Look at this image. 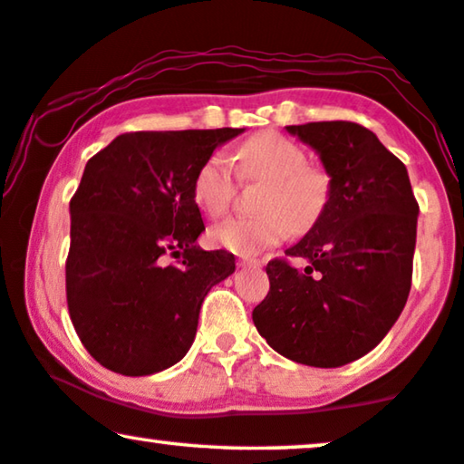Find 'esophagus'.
<instances>
[{
  "instance_id": "1",
  "label": "esophagus",
  "mask_w": 464,
  "mask_h": 464,
  "mask_svg": "<svg viewBox=\"0 0 464 464\" xmlns=\"http://www.w3.org/2000/svg\"><path fill=\"white\" fill-rule=\"evenodd\" d=\"M238 266H243V268H259V266H262V259H257V257H240L238 259Z\"/></svg>"
}]
</instances>
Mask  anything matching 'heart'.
<instances>
[{"instance_id": "heart-1", "label": "heart", "mask_w": 464, "mask_h": 464, "mask_svg": "<svg viewBox=\"0 0 464 464\" xmlns=\"http://www.w3.org/2000/svg\"><path fill=\"white\" fill-rule=\"evenodd\" d=\"M238 179L266 181L256 218H227L208 230V238L237 256H257L281 245L291 232L306 234L319 224L332 198V179L310 167L302 145L278 132H259L232 156ZM237 177L226 154L215 151L196 170L194 202L211 218L230 208Z\"/></svg>"}]
</instances>
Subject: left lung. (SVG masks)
<instances>
[{
	"label": "left lung",
	"mask_w": 464,
	"mask_h": 464,
	"mask_svg": "<svg viewBox=\"0 0 464 464\" xmlns=\"http://www.w3.org/2000/svg\"><path fill=\"white\" fill-rule=\"evenodd\" d=\"M316 150L332 177L319 224L285 251L308 259L266 266L270 291L253 323L278 354L313 367L363 357L408 302L418 202L405 164L365 126L346 120L287 126Z\"/></svg>",
	"instance_id": "obj_1"
}]
</instances>
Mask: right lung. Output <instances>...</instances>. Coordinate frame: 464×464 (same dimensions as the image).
I'll list each match as a JSON object with an SVG mask.
<instances>
[{"instance_id": "1", "label": "right lung", "mask_w": 464, "mask_h": 464, "mask_svg": "<svg viewBox=\"0 0 464 464\" xmlns=\"http://www.w3.org/2000/svg\"><path fill=\"white\" fill-rule=\"evenodd\" d=\"M243 129L124 132L88 160L69 211L67 308L107 370L150 376L192 346L202 300L234 256L202 251L192 183L215 148Z\"/></svg>"}]
</instances>
